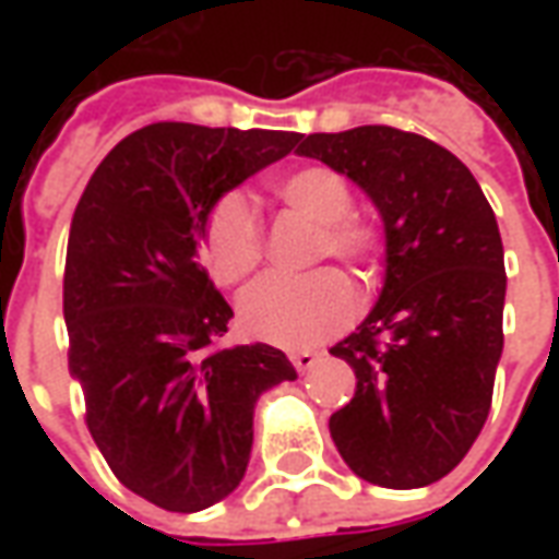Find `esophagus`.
I'll use <instances>...</instances> for the list:
<instances>
[{
	"instance_id": "34e87169",
	"label": "esophagus",
	"mask_w": 559,
	"mask_h": 559,
	"mask_svg": "<svg viewBox=\"0 0 559 559\" xmlns=\"http://www.w3.org/2000/svg\"><path fill=\"white\" fill-rule=\"evenodd\" d=\"M290 362H293V368L299 371V374H305V371H311V368L320 362V353L317 350H293Z\"/></svg>"
}]
</instances>
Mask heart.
Instances as JSON below:
<instances>
[{
  "label": "heart",
  "mask_w": 559,
  "mask_h": 559,
  "mask_svg": "<svg viewBox=\"0 0 559 559\" xmlns=\"http://www.w3.org/2000/svg\"><path fill=\"white\" fill-rule=\"evenodd\" d=\"M275 194L287 209L320 227L314 260L338 257L347 266L368 269L383 257V230L350 215L353 191L341 173L302 167L275 182ZM200 251L218 284H239L263 260V224L242 194H224L209 209L200 233ZM359 299L338 269L311 275H269L239 299V320L248 335L278 347H311L350 326Z\"/></svg>",
  "instance_id": "1"
}]
</instances>
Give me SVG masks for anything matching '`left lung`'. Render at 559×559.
Wrapping results in <instances>:
<instances>
[{
    "label": "left lung",
    "instance_id": "1",
    "mask_svg": "<svg viewBox=\"0 0 559 559\" xmlns=\"http://www.w3.org/2000/svg\"><path fill=\"white\" fill-rule=\"evenodd\" d=\"M299 155L365 188L386 224L374 311L332 347L356 392L329 431L347 467L421 488L461 464L488 419L503 353L506 269L491 203L433 140L389 126L299 138Z\"/></svg>",
    "mask_w": 559,
    "mask_h": 559
}]
</instances>
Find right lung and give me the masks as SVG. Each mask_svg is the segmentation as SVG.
I'll return each instance as SVG.
<instances>
[{"instance_id": "obj_1", "label": "right lung", "mask_w": 559, "mask_h": 559, "mask_svg": "<svg viewBox=\"0 0 559 559\" xmlns=\"http://www.w3.org/2000/svg\"><path fill=\"white\" fill-rule=\"evenodd\" d=\"M302 134L152 122L92 173L66 257L68 368L126 488L200 512L242 481L254 404L296 380L269 344L221 350L230 305L194 260L209 209Z\"/></svg>"}]
</instances>
